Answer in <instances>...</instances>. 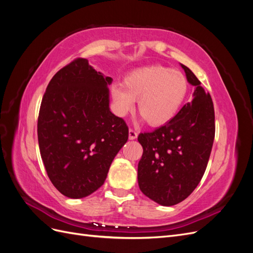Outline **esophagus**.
Wrapping results in <instances>:
<instances>
[{
    "mask_svg": "<svg viewBox=\"0 0 253 253\" xmlns=\"http://www.w3.org/2000/svg\"><path fill=\"white\" fill-rule=\"evenodd\" d=\"M137 136H138V134H137V133L134 131V129H132V128L128 129V139H129V140L136 139Z\"/></svg>",
    "mask_w": 253,
    "mask_h": 253,
    "instance_id": "esophagus-1",
    "label": "esophagus"
}]
</instances>
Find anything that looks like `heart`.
<instances>
[{"instance_id": "b5f03b06", "label": "heart", "mask_w": 253, "mask_h": 253, "mask_svg": "<svg viewBox=\"0 0 253 253\" xmlns=\"http://www.w3.org/2000/svg\"><path fill=\"white\" fill-rule=\"evenodd\" d=\"M188 80L181 72L154 65L129 73L124 83H114L111 97L115 113L126 116L138 100V112L152 126L171 122L180 111L188 95Z\"/></svg>"}]
</instances>
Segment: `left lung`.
<instances>
[{
    "instance_id": "left-lung-1",
    "label": "left lung",
    "mask_w": 253,
    "mask_h": 253,
    "mask_svg": "<svg viewBox=\"0 0 253 253\" xmlns=\"http://www.w3.org/2000/svg\"><path fill=\"white\" fill-rule=\"evenodd\" d=\"M180 66L195 87L192 101L168 125L138 136L143 148L138 185L145 196L162 206L178 204L193 192L206 171L215 135L210 94L190 68Z\"/></svg>"
}]
</instances>
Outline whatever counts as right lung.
I'll return each instance as SVG.
<instances>
[{"label":"right lung","instance_id":"1","mask_svg":"<svg viewBox=\"0 0 253 253\" xmlns=\"http://www.w3.org/2000/svg\"><path fill=\"white\" fill-rule=\"evenodd\" d=\"M112 78L79 58L53 76L38 118L41 157L52 185L70 198L100 188L128 128L110 110Z\"/></svg>","mask_w":253,"mask_h":253}]
</instances>
